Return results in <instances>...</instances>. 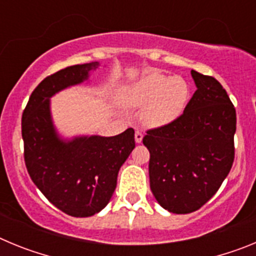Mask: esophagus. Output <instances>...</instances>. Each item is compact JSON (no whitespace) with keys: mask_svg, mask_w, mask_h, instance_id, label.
<instances>
[{"mask_svg":"<svg viewBox=\"0 0 256 256\" xmlns=\"http://www.w3.org/2000/svg\"><path fill=\"white\" fill-rule=\"evenodd\" d=\"M142 138H144V133H142V130H136V133H134L136 142H137V144H141Z\"/></svg>","mask_w":256,"mask_h":256,"instance_id":"obj_1","label":"esophagus"}]
</instances>
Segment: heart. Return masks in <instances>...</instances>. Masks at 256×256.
Instances as JSON below:
<instances>
[{
	"instance_id": "b5f03b06",
	"label": "heart",
	"mask_w": 256,
	"mask_h": 256,
	"mask_svg": "<svg viewBox=\"0 0 256 256\" xmlns=\"http://www.w3.org/2000/svg\"><path fill=\"white\" fill-rule=\"evenodd\" d=\"M119 100L130 108L144 106L142 122L146 126H165L184 112L190 100V86L182 76L151 73L123 90Z\"/></svg>"
}]
</instances>
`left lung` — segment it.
Returning <instances> with one entry per match:
<instances>
[{
    "label": "left lung",
    "instance_id": "left-lung-1",
    "mask_svg": "<svg viewBox=\"0 0 256 256\" xmlns=\"http://www.w3.org/2000/svg\"><path fill=\"white\" fill-rule=\"evenodd\" d=\"M198 90L176 120L148 130L154 196L176 214L196 212L216 195L234 160L236 108L214 76L191 72Z\"/></svg>",
    "mask_w": 256,
    "mask_h": 256
}]
</instances>
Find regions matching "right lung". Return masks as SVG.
Segmentation results:
<instances>
[{
    "instance_id": "add662e5",
    "label": "right lung",
    "mask_w": 256,
    "mask_h": 256,
    "mask_svg": "<svg viewBox=\"0 0 256 256\" xmlns=\"http://www.w3.org/2000/svg\"><path fill=\"white\" fill-rule=\"evenodd\" d=\"M98 62L56 72L32 92L22 118L24 162L32 180L51 204L76 218L101 212L116 187L119 169L134 148V130L114 137H58L50 114V97L88 78Z\"/></svg>"
}]
</instances>
